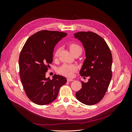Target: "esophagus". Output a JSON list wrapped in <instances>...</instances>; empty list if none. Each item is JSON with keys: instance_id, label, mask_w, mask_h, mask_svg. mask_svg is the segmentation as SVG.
Returning <instances> with one entry per match:
<instances>
[{"instance_id": "1", "label": "esophagus", "mask_w": 132, "mask_h": 132, "mask_svg": "<svg viewBox=\"0 0 132 132\" xmlns=\"http://www.w3.org/2000/svg\"><path fill=\"white\" fill-rule=\"evenodd\" d=\"M73 80H74L73 79H71V78H67V81H72Z\"/></svg>"}]
</instances>
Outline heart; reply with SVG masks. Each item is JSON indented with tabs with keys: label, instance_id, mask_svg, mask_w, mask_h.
<instances>
[{
	"label": "heart",
	"instance_id": "obj_1",
	"mask_svg": "<svg viewBox=\"0 0 132 132\" xmlns=\"http://www.w3.org/2000/svg\"><path fill=\"white\" fill-rule=\"evenodd\" d=\"M69 50L71 53L75 51L79 50L82 52V48L80 46H79L78 44L73 43H71L69 45ZM60 52V48H58L55 51L54 53V57L56 58L58 56V54ZM77 69V67L73 64H64L62 66L60 67L58 71L59 74H61L63 75L66 76V77H71L73 76L74 71Z\"/></svg>",
	"mask_w": 132,
	"mask_h": 132
}]
</instances>
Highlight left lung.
<instances>
[{
  "mask_svg": "<svg viewBox=\"0 0 132 132\" xmlns=\"http://www.w3.org/2000/svg\"><path fill=\"white\" fill-rule=\"evenodd\" d=\"M74 37L80 41L85 51L86 58L80 74L89 77L88 81H81L82 88L76 97L86 105H93L104 96L112 78V56L104 39L92 32H79Z\"/></svg>",
  "mask_w": 132,
  "mask_h": 132,
  "instance_id": "1",
  "label": "left lung"
}]
</instances>
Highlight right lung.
Masks as SVG:
<instances>
[{
  "label": "right lung",
  "instance_id": "right-lung-1",
  "mask_svg": "<svg viewBox=\"0 0 132 132\" xmlns=\"http://www.w3.org/2000/svg\"><path fill=\"white\" fill-rule=\"evenodd\" d=\"M67 35L55 31H38L27 39L20 54V76L27 96L39 105L56 99L60 87L67 82L65 77L54 74L52 80L46 73L53 62L54 48Z\"/></svg>",
  "mask_w": 132,
  "mask_h": 132
}]
</instances>
